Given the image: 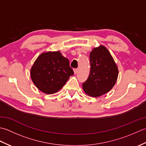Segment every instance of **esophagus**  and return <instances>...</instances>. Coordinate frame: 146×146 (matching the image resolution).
Segmentation results:
<instances>
[{
	"label": "esophagus",
	"mask_w": 146,
	"mask_h": 146,
	"mask_svg": "<svg viewBox=\"0 0 146 146\" xmlns=\"http://www.w3.org/2000/svg\"><path fill=\"white\" fill-rule=\"evenodd\" d=\"M73 70H74V73H75V74H76L77 73H78V68H75V69H74Z\"/></svg>",
	"instance_id": "esophagus-1"
}]
</instances>
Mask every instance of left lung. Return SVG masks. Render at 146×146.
<instances>
[{
	"label": "left lung",
	"instance_id": "left-lung-1",
	"mask_svg": "<svg viewBox=\"0 0 146 146\" xmlns=\"http://www.w3.org/2000/svg\"><path fill=\"white\" fill-rule=\"evenodd\" d=\"M90 72L83 83V90L89 96L98 97L113 87L119 70L110 52L104 46L94 48L90 53Z\"/></svg>",
	"mask_w": 146,
	"mask_h": 146
}]
</instances>
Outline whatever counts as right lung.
<instances>
[{"label": "right lung", "instance_id": "obj_1", "mask_svg": "<svg viewBox=\"0 0 146 146\" xmlns=\"http://www.w3.org/2000/svg\"><path fill=\"white\" fill-rule=\"evenodd\" d=\"M73 74L68 59L59 51L42 52L31 69V77L34 84L46 94L58 92Z\"/></svg>", "mask_w": 146, "mask_h": 146}]
</instances>
